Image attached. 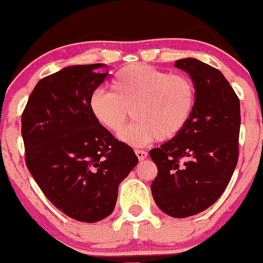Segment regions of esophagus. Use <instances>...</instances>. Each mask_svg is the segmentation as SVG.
Returning <instances> with one entry per match:
<instances>
[{
	"instance_id": "34e87169",
	"label": "esophagus",
	"mask_w": 263,
	"mask_h": 263,
	"mask_svg": "<svg viewBox=\"0 0 263 263\" xmlns=\"http://www.w3.org/2000/svg\"><path fill=\"white\" fill-rule=\"evenodd\" d=\"M135 153H136V155H137V158L139 159V160H144V159L148 156V153L147 152L139 151V149H137V151H136Z\"/></svg>"
}]
</instances>
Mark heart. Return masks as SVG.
Instances as JSON below:
<instances>
[{"label": "heart", "instance_id": "heart-1", "mask_svg": "<svg viewBox=\"0 0 263 263\" xmlns=\"http://www.w3.org/2000/svg\"><path fill=\"white\" fill-rule=\"evenodd\" d=\"M111 92L96 89L89 97L92 115L119 134L128 118L136 119L120 135L125 143L144 147L174 138L185 127L195 105V87L184 75L149 65H128L114 76Z\"/></svg>", "mask_w": 263, "mask_h": 263}]
</instances>
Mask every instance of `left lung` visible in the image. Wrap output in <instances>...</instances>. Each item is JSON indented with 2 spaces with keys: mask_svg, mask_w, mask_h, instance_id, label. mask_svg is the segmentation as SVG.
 Masks as SVG:
<instances>
[{
  "mask_svg": "<svg viewBox=\"0 0 263 263\" xmlns=\"http://www.w3.org/2000/svg\"><path fill=\"white\" fill-rule=\"evenodd\" d=\"M195 87L188 124L149 152L158 167L152 194L166 215L184 218L206 210L224 192L238 162L240 103L223 74L195 58L176 61Z\"/></svg>",
  "mask_w": 263,
  "mask_h": 263,
  "instance_id": "8db88e82",
  "label": "left lung"
}]
</instances>
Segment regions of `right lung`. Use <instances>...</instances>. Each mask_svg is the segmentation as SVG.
<instances>
[{
  "instance_id": "obj_1",
  "label": "right lung",
  "mask_w": 263,
  "mask_h": 263,
  "mask_svg": "<svg viewBox=\"0 0 263 263\" xmlns=\"http://www.w3.org/2000/svg\"><path fill=\"white\" fill-rule=\"evenodd\" d=\"M103 65L66 66L41 79L22 114L30 174L55 208L87 223L111 214L119 184L138 162L89 109V97L108 78L96 72Z\"/></svg>"
}]
</instances>
